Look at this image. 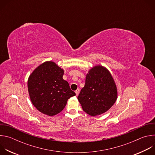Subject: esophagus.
<instances>
[{"mask_svg": "<svg viewBox=\"0 0 155 155\" xmlns=\"http://www.w3.org/2000/svg\"><path fill=\"white\" fill-rule=\"evenodd\" d=\"M75 92L76 95H77V96H78V94H79V93H80V89H77Z\"/></svg>", "mask_w": 155, "mask_h": 155, "instance_id": "esophagus-1", "label": "esophagus"}]
</instances>
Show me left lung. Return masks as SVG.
I'll use <instances>...</instances> for the list:
<instances>
[{
  "instance_id": "obj_1",
  "label": "left lung",
  "mask_w": 155,
  "mask_h": 155,
  "mask_svg": "<svg viewBox=\"0 0 155 155\" xmlns=\"http://www.w3.org/2000/svg\"><path fill=\"white\" fill-rule=\"evenodd\" d=\"M117 96V87L111 74L107 69L98 65L88 71L78 100L84 112L95 117L111 108Z\"/></svg>"
}]
</instances>
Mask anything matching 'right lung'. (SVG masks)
I'll use <instances>...</instances> for the list:
<instances>
[{
  "label": "right lung",
  "mask_w": 155,
  "mask_h": 155,
  "mask_svg": "<svg viewBox=\"0 0 155 155\" xmlns=\"http://www.w3.org/2000/svg\"><path fill=\"white\" fill-rule=\"evenodd\" d=\"M64 70L54 62L42 63L32 72L28 81L31 101L34 107L50 117L60 113L68 99L75 93L62 78Z\"/></svg>",
  "instance_id": "1"
}]
</instances>
